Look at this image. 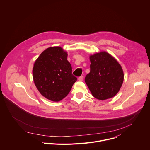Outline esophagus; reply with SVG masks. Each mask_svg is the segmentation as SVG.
Returning <instances> with one entry per match:
<instances>
[{
  "mask_svg": "<svg viewBox=\"0 0 150 150\" xmlns=\"http://www.w3.org/2000/svg\"><path fill=\"white\" fill-rule=\"evenodd\" d=\"M78 81H82V80H83V76H81L78 77Z\"/></svg>",
  "mask_w": 150,
  "mask_h": 150,
  "instance_id": "1",
  "label": "esophagus"
}]
</instances>
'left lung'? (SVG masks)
I'll list each match as a JSON object with an SVG mask.
<instances>
[{
  "instance_id": "1",
  "label": "left lung",
  "mask_w": 150,
  "mask_h": 150,
  "mask_svg": "<svg viewBox=\"0 0 150 150\" xmlns=\"http://www.w3.org/2000/svg\"><path fill=\"white\" fill-rule=\"evenodd\" d=\"M90 72L85 82L92 95L104 100L116 95L124 79L122 68L118 62L109 53L101 52L90 56Z\"/></svg>"
}]
</instances>
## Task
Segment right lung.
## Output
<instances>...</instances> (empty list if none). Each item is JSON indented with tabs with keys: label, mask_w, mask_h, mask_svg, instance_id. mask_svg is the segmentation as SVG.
Masks as SVG:
<instances>
[{
	"label": "right lung",
	"mask_w": 150,
	"mask_h": 150,
	"mask_svg": "<svg viewBox=\"0 0 150 150\" xmlns=\"http://www.w3.org/2000/svg\"><path fill=\"white\" fill-rule=\"evenodd\" d=\"M68 54L60 47H50L42 52L33 69L35 86L42 96L59 101L70 92L77 78L72 74Z\"/></svg>",
	"instance_id": "add662e5"
}]
</instances>
